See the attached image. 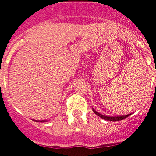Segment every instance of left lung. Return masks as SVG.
Returning <instances> with one entry per match:
<instances>
[{
    "label": "left lung",
    "mask_w": 156,
    "mask_h": 156,
    "mask_svg": "<svg viewBox=\"0 0 156 156\" xmlns=\"http://www.w3.org/2000/svg\"><path fill=\"white\" fill-rule=\"evenodd\" d=\"M93 109V112H94L95 114L97 115H98V116H100L101 119H105V120H108V121H119V120H122V119H126V117L129 116V115H131V113L130 114H128V115H116V116H108V115H102V114L99 113V112H98L95 111L94 108H92Z\"/></svg>",
    "instance_id": "8db88e82"
}]
</instances>
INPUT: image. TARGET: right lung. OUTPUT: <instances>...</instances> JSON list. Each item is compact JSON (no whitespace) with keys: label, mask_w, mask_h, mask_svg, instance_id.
<instances>
[{"label":"right lung","mask_w":156,"mask_h":156,"mask_svg":"<svg viewBox=\"0 0 156 156\" xmlns=\"http://www.w3.org/2000/svg\"><path fill=\"white\" fill-rule=\"evenodd\" d=\"M34 121H36V122H46L47 120H34Z\"/></svg>","instance_id":"obj_1"}]
</instances>
